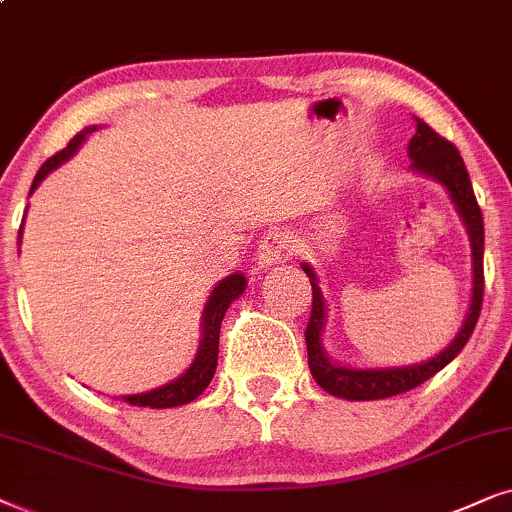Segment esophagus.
Returning a JSON list of instances; mask_svg holds the SVG:
<instances>
[{"label": "esophagus", "instance_id": "1", "mask_svg": "<svg viewBox=\"0 0 512 512\" xmlns=\"http://www.w3.org/2000/svg\"><path fill=\"white\" fill-rule=\"evenodd\" d=\"M297 248L295 238H292L290 231H269L267 236H264V241L257 245V262L262 264V267H271V264H278L283 262L285 257L292 255Z\"/></svg>", "mask_w": 512, "mask_h": 512}]
</instances>
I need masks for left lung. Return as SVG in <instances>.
<instances>
[{"instance_id": "8db88e82", "label": "left lung", "mask_w": 512, "mask_h": 512, "mask_svg": "<svg viewBox=\"0 0 512 512\" xmlns=\"http://www.w3.org/2000/svg\"><path fill=\"white\" fill-rule=\"evenodd\" d=\"M417 133L407 145V156H410V170L414 175L426 177V180L438 182V185L449 194V201L454 203L463 227H466L470 241V264H473V288H470V304L466 318L456 332L452 342L435 356L421 360L412 365H388V367H353L337 363L330 358V353L323 346V332L327 323V302L323 290H320V278L313 269L311 262H302L304 274L309 276L313 290V306L311 318L306 325V351H309V370L316 379V384L335 398L344 400H381L391 395L412 391L433 374H438L442 367L452 363L459 356L468 337L473 335L475 323L480 318L482 309V290H485V274H482V257H485V222H482V210L475 201L473 185L463 163L459 149L452 142L440 138L431 126L414 117Z\"/></svg>"}]
</instances>
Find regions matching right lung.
Segmentation results:
<instances>
[{"label": "right lung", "instance_id": "right-lung-1", "mask_svg": "<svg viewBox=\"0 0 512 512\" xmlns=\"http://www.w3.org/2000/svg\"><path fill=\"white\" fill-rule=\"evenodd\" d=\"M93 131H98V126H88L84 131L77 133L72 138L70 145H67L63 152H58L56 156H51L49 161L39 168L37 177H34L30 194L42 185V180H46L53 170L63 166L65 161H70L74 154L79 152L84 140L91 135ZM27 215V208H25ZM23 227H25V217L23 224L18 229V245L23 241ZM20 252V250H18ZM245 288H248V281L241 271L236 274H229L227 278H222L220 283H215V288L210 290V295L203 304L201 311V339H199V349H196V356L189 367L182 374H177L173 381L168 384H161L152 388V391H142V393H128V395H119L121 400H126L128 405H138V407H152V410H166V407H180L192 403V400L199 398V395L206 391V386L213 379L215 367H217V351H220V325L224 313L231 304L236 302L238 297L243 295Z\"/></svg>", "mask_w": 512, "mask_h": 512}]
</instances>
